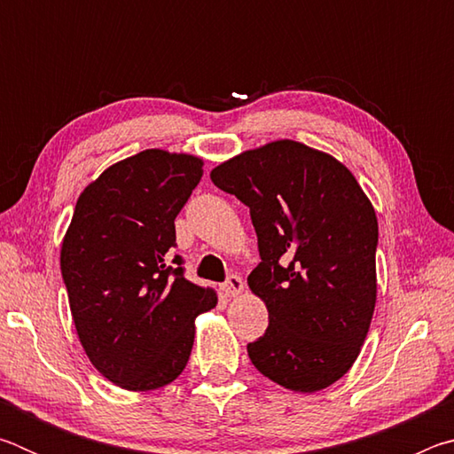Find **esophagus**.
<instances>
[{
  "label": "esophagus",
  "instance_id": "34e87169",
  "mask_svg": "<svg viewBox=\"0 0 454 454\" xmlns=\"http://www.w3.org/2000/svg\"><path fill=\"white\" fill-rule=\"evenodd\" d=\"M242 290H244V280L240 278V276H236V274L228 276V280L222 284V292H224V296H228V298L238 296Z\"/></svg>",
  "mask_w": 454,
  "mask_h": 454
}]
</instances>
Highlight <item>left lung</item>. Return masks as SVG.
Instances as JSON below:
<instances>
[{
  "instance_id": "8db88e82",
  "label": "left lung",
  "mask_w": 454,
  "mask_h": 454,
  "mask_svg": "<svg viewBox=\"0 0 454 454\" xmlns=\"http://www.w3.org/2000/svg\"><path fill=\"white\" fill-rule=\"evenodd\" d=\"M250 208L260 262L248 286L268 309L248 344L260 372L294 393H318L350 371L376 304L379 222L355 176L302 142L246 150L210 172Z\"/></svg>"
}]
</instances>
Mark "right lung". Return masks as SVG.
Masks as SVG:
<instances>
[{
  "label": "right lung",
  "instance_id": "right-lung-1",
  "mask_svg": "<svg viewBox=\"0 0 454 454\" xmlns=\"http://www.w3.org/2000/svg\"><path fill=\"white\" fill-rule=\"evenodd\" d=\"M204 160L160 148L112 164L78 198L59 266L90 363L124 390L174 382L188 364L196 317L218 294L166 264L174 220L202 178Z\"/></svg>",
  "mask_w": 454,
  "mask_h": 454
}]
</instances>
